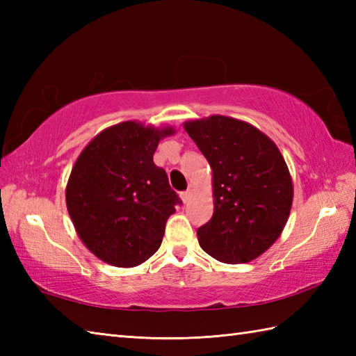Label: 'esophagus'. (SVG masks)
I'll list each match as a JSON object with an SVG mask.
<instances>
[{
    "instance_id": "1",
    "label": "esophagus",
    "mask_w": 356,
    "mask_h": 356,
    "mask_svg": "<svg viewBox=\"0 0 356 356\" xmlns=\"http://www.w3.org/2000/svg\"><path fill=\"white\" fill-rule=\"evenodd\" d=\"M190 197H191V191H190V190L180 193V199H182L184 203H186L188 200H190Z\"/></svg>"
}]
</instances>
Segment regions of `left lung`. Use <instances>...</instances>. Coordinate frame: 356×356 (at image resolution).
Masks as SVG:
<instances>
[{"mask_svg": "<svg viewBox=\"0 0 356 356\" xmlns=\"http://www.w3.org/2000/svg\"><path fill=\"white\" fill-rule=\"evenodd\" d=\"M184 127L213 168L214 213L197 229L202 249L229 264L257 259L289 218L293 185L284 157L243 120L214 115Z\"/></svg>", "mask_w": 356, "mask_h": 356, "instance_id": "obj_1", "label": "left lung"}]
</instances>
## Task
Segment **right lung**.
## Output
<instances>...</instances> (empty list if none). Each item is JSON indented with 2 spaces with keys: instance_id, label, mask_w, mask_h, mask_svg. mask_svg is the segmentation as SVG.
Listing matches in <instances>:
<instances>
[{
  "instance_id": "add662e5",
  "label": "right lung",
  "mask_w": 356,
  "mask_h": 356,
  "mask_svg": "<svg viewBox=\"0 0 356 356\" xmlns=\"http://www.w3.org/2000/svg\"><path fill=\"white\" fill-rule=\"evenodd\" d=\"M171 127L127 120L105 128L82 149L65 188L79 238L97 259L133 268L161 248L165 223L180 199L153 162Z\"/></svg>"
}]
</instances>
